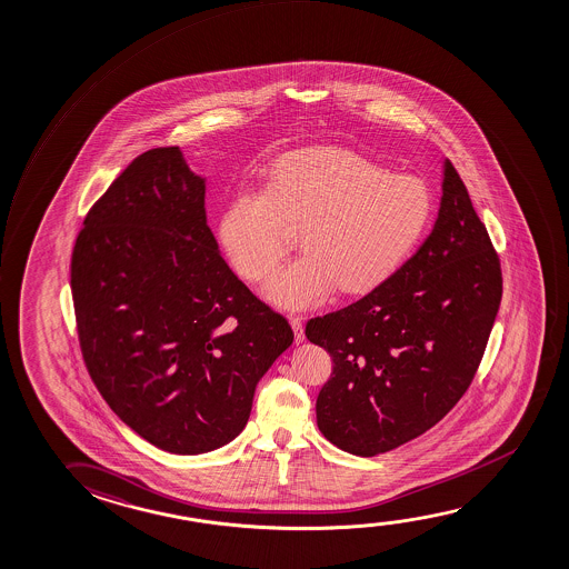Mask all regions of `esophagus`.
Listing matches in <instances>:
<instances>
[{
  "label": "esophagus",
  "mask_w": 569,
  "mask_h": 569,
  "mask_svg": "<svg viewBox=\"0 0 569 569\" xmlns=\"http://www.w3.org/2000/svg\"><path fill=\"white\" fill-rule=\"evenodd\" d=\"M289 325H291V329L296 332V342H303L306 340V330H303V319L301 317H289Z\"/></svg>",
  "instance_id": "esophagus-1"
}]
</instances>
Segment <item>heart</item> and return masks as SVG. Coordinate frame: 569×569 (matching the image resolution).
<instances>
[{"label":"heart","mask_w":569,"mask_h":569,"mask_svg":"<svg viewBox=\"0 0 569 569\" xmlns=\"http://www.w3.org/2000/svg\"><path fill=\"white\" fill-rule=\"evenodd\" d=\"M432 217L429 186L391 176L347 150H309L283 160L266 190L242 191L221 219V240L240 276L268 280L289 250H306L273 276L268 296L307 309L388 280L419 244Z\"/></svg>","instance_id":"obj_1"}]
</instances>
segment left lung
Instances as JSON below:
<instances>
[{
    "label": "left lung",
    "mask_w": 569,
    "mask_h": 569,
    "mask_svg": "<svg viewBox=\"0 0 569 569\" xmlns=\"http://www.w3.org/2000/svg\"><path fill=\"white\" fill-rule=\"evenodd\" d=\"M501 260L452 162L432 232L368 296L307 322L332 358L317 425L355 456L420 437L470 388L501 306Z\"/></svg>",
    "instance_id": "1"
}]
</instances>
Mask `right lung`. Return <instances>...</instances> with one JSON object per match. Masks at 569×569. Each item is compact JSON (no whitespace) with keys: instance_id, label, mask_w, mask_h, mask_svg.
Here are the masks:
<instances>
[{"instance_id":"1","label":"right lung","mask_w":569,"mask_h":569,"mask_svg":"<svg viewBox=\"0 0 569 569\" xmlns=\"http://www.w3.org/2000/svg\"><path fill=\"white\" fill-rule=\"evenodd\" d=\"M70 286L91 381L166 452H209L239 437L256 383L293 342L286 317L219 254L206 180L178 147L142 152L91 206Z\"/></svg>"}]
</instances>
